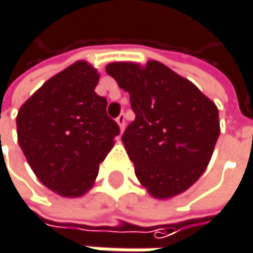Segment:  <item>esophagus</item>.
<instances>
[{
    "label": "esophagus",
    "mask_w": 253,
    "mask_h": 253,
    "mask_svg": "<svg viewBox=\"0 0 253 253\" xmlns=\"http://www.w3.org/2000/svg\"><path fill=\"white\" fill-rule=\"evenodd\" d=\"M116 122H117V125L120 127V130L123 131L125 130V127H126V117H125V114H120L117 119H116Z\"/></svg>",
    "instance_id": "1"
}]
</instances>
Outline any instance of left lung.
Wrapping results in <instances>:
<instances>
[{"instance_id": "left-lung-1", "label": "left lung", "mask_w": 253, "mask_h": 253, "mask_svg": "<svg viewBox=\"0 0 253 253\" xmlns=\"http://www.w3.org/2000/svg\"><path fill=\"white\" fill-rule=\"evenodd\" d=\"M107 73L128 92L134 122L122 140L142 187L157 199L187 190L207 170L220 136L217 105L160 61H117Z\"/></svg>"}]
</instances>
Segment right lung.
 <instances>
[{
  "label": "right lung",
  "instance_id": "1",
  "mask_svg": "<svg viewBox=\"0 0 253 253\" xmlns=\"http://www.w3.org/2000/svg\"><path fill=\"white\" fill-rule=\"evenodd\" d=\"M98 70L76 61L46 80L20 107L16 125L26 160L49 190L83 196L120 128L107 116V99L96 95Z\"/></svg>",
  "mask_w": 253,
  "mask_h": 253
}]
</instances>
